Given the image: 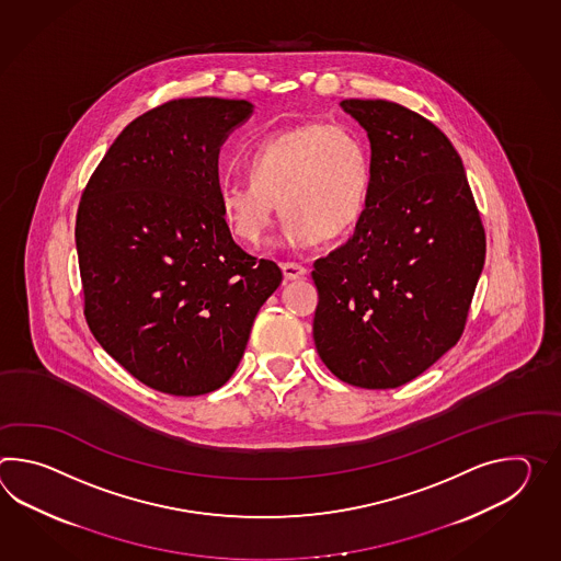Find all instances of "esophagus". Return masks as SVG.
I'll list each match as a JSON object with an SVG mask.
<instances>
[{"label": "esophagus", "mask_w": 561, "mask_h": 561, "mask_svg": "<svg viewBox=\"0 0 561 561\" xmlns=\"http://www.w3.org/2000/svg\"><path fill=\"white\" fill-rule=\"evenodd\" d=\"M282 272H284L286 279H299V277H304V275L308 274V270H306L301 263L296 262L282 263Z\"/></svg>", "instance_id": "34e87169"}]
</instances>
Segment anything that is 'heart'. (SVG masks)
I'll use <instances>...</instances> for the list:
<instances>
[{
    "label": "heart",
    "mask_w": 561,
    "mask_h": 561,
    "mask_svg": "<svg viewBox=\"0 0 561 561\" xmlns=\"http://www.w3.org/2000/svg\"><path fill=\"white\" fill-rule=\"evenodd\" d=\"M245 174L219 187V217L245 245L260 248L277 201L286 239L308 245L346 236L360 221L373 183V152L356 128L310 121L262 138Z\"/></svg>",
    "instance_id": "b5f03b06"
}]
</instances>
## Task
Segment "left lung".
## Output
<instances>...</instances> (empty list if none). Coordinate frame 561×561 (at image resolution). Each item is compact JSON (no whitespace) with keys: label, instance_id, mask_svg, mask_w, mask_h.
I'll list each match as a JSON object with an SVG mask.
<instances>
[{"label":"left lung","instance_id":"left-lung-1","mask_svg":"<svg viewBox=\"0 0 561 561\" xmlns=\"http://www.w3.org/2000/svg\"><path fill=\"white\" fill-rule=\"evenodd\" d=\"M340 104L368 133L373 183L354 236L313 262V342L342 382L402 387L462 336L485 229L438 126L390 100Z\"/></svg>","mask_w":561,"mask_h":561}]
</instances>
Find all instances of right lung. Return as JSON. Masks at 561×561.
I'll return each instance as SVG.
<instances>
[{
    "label": "right lung",
    "instance_id": "right-lung-1",
    "mask_svg": "<svg viewBox=\"0 0 561 561\" xmlns=\"http://www.w3.org/2000/svg\"><path fill=\"white\" fill-rule=\"evenodd\" d=\"M248 100L176 99L106 150L76 213L88 328L142 385L207 394L236 373L282 270L219 217V147Z\"/></svg>",
    "mask_w": 561,
    "mask_h": 561
}]
</instances>
